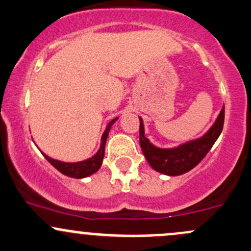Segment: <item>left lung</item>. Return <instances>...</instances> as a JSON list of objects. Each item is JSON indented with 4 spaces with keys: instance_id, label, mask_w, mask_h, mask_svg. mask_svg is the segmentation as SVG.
<instances>
[{
    "instance_id": "1",
    "label": "left lung",
    "mask_w": 251,
    "mask_h": 251,
    "mask_svg": "<svg viewBox=\"0 0 251 251\" xmlns=\"http://www.w3.org/2000/svg\"><path fill=\"white\" fill-rule=\"evenodd\" d=\"M225 108L220 110L215 123L202 137L186 142L176 148H157L150 143L144 134V124L139 117V143L149 165L157 172L166 176H180L196 167L214 146L224 127Z\"/></svg>"
}]
</instances>
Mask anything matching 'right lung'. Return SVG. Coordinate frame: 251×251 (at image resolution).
Listing matches in <instances>:
<instances>
[{
	"label": "right lung",
	"mask_w": 251,
	"mask_h": 251,
	"mask_svg": "<svg viewBox=\"0 0 251 251\" xmlns=\"http://www.w3.org/2000/svg\"><path fill=\"white\" fill-rule=\"evenodd\" d=\"M118 120V118L113 119L109 124L105 127L103 134H102L101 138V146H100L99 151L94 155V156L90 157L88 160L84 161H79V162H62V161L55 160L49 157L48 155H46L44 152L43 156L46 157L47 160L56 168L59 172H61L65 176H71V178H85V176H91V174L96 173L97 171L100 170L102 165V161H103V156H104V147H105V142H107V137L108 133H109L110 128H112V125Z\"/></svg>",
	"instance_id": "add662e5"
}]
</instances>
